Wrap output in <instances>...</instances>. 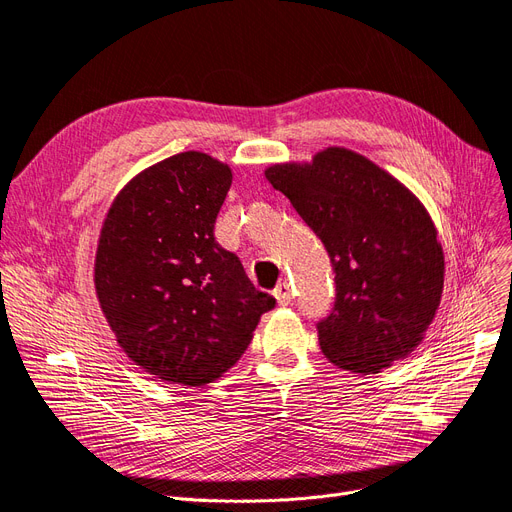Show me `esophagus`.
Segmentation results:
<instances>
[{
	"label": "esophagus",
	"instance_id": "34e87169",
	"mask_svg": "<svg viewBox=\"0 0 512 512\" xmlns=\"http://www.w3.org/2000/svg\"><path fill=\"white\" fill-rule=\"evenodd\" d=\"M274 297H276V301H278L280 306L291 304L293 293H291V285H289V282H280V285H278L276 291H274Z\"/></svg>",
	"mask_w": 512,
	"mask_h": 512
}]
</instances>
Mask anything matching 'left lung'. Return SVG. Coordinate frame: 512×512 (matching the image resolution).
Segmentation results:
<instances>
[{
    "mask_svg": "<svg viewBox=\"0 0 512 512\" xmlns=\"http://www.w3.org/2000/svg\"><path fill=\"white\" fill-rule=\"evenodd\" d=\"M266 179L331 257L335 304L316 325L320 350L361 375L409 356L439 310L445 278L443 246L424 204L346 147H327L312 162L272 164Z\"/></svg>",
    "mask_w": 512,
    "mask_h": 512,
    "instance_id": "8db88e82",
    "label": "left lung"
}]
</instances>
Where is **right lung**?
<instances>
[{"instance_id":"right-lung-1","label":"right lung","mask_w":512,"mask_h":512,"mask_svg":"<svg viewBox=\"0 0 512 512\" xmlns=\"http://www.w3.org/2000/svg\"><path fill=\"white\" fill-rule=\"evenodd\" d=\"M230 185V166L183 151L132 177L105 215L97 299L124 354L162 382L219 380L276 304L215 240Z\"/></svg>"}]
</instances>
